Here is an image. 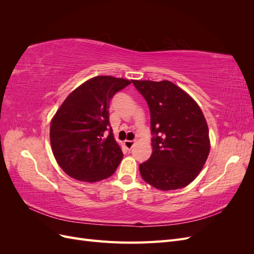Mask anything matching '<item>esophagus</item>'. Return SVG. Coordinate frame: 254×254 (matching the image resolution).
<instances>
[{
	"label": "esophagus",
	"instance_id": "obj_1",
	"mask_svg": "<svg viewBox=\"0 0 254 254\" xmlns=\"http://www.w3.org/2000/svg\"><path fill=\"white\" fill-rule=\"evenodd\" d=\"M134 144H135L134 141H125V142H124L125 147H126L128 150L131 149V148L133 147V146H134Z\"/></svg>",
	"mask_w": 254,
	"mask_h": 254
}]
</instances>
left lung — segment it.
I'll list each match as a JSON object with an SVG mask.
<instances>
[{
	"label": "left lung",
	"instance_id": "left-lung-1",
	"mask_svg": "<svg viewBox=\"0 0 254 254\" xmlns=\"http://www.w3.org/2000/svg\"><path fill=\"white\" fill-rule=\"evenodd\" d=\"M150 111L152 153L140 164L144 181L161 190L189 186L210 152L209 128L200 107L175 83L132 80Z\"/></svg>",
	"mask_w": 254,
	"mask_h": 254
}]
</instances>
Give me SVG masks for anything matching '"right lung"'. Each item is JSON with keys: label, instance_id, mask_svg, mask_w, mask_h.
<instances>
[{"label": "right lung", "instance_id": "obj_1", "mask_svg": "<svg viewBox=\"0 0 254 254\" xmlns=\"http://www.w3.org/2000/svg\"><path fill=\"white\" fill-rule=\"evenodd\" d=\"M129 80L96 76L70 93L51 122L50 139L58 165L74 179L110 177L123 159L109 123V103ZM108 134V136H106Z\"/></svg>", "mask_w": 254, "mask_h": 254}]
</instances>
